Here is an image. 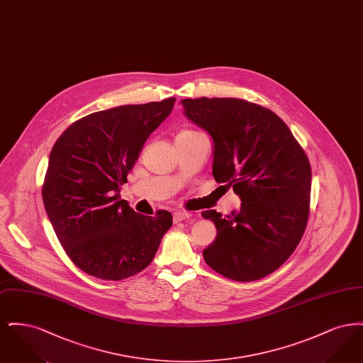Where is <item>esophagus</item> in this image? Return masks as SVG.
I'll use <instances>...</instances> for the list:
<instances>
[{
  "label": "esophagus",
  "instance_id": "34e87169",
  "mask_svg": "<svg viewBox=\"0 0 363 363\" xmlns=\"http://www.w3.org/2000/svg\"><path fill=\"white\" fill-rule=\"evenodd\" d=\"M190 216H191L190 212H186V211H178V212H175L173 215L174 223H179V222H182V220H185V219H189Z\"/></svg>",
  "mask_w": 363,
  "mask_h": 363
}]
</instances>
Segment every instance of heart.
I'll return each instance as SVG.
<instances>
[{
    "mask_svg": "<svg viewBox=\"0 0 363 363\" xmlns=\"http://www.w3.org/2000/svg\"><path fill=\"white\" fill-rule=\"evenodd\" d=\"M194 133H197V132H193V130H184V132L178 133V136H177V138H185V136H190V135H194Z\"/></svg>",
    "mask_w": 363,
    "mask_h": 363,
    "instance_id": "heart-1",
    "label": "heart"
}]
</instances>
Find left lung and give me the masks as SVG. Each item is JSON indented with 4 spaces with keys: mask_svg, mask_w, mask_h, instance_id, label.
I'll return each instance as SVG.
<instances>
[{
    "mask_svg": "<svg viewBox=\"0 0 363 363\" xmlns=\"http://www.w3.org/2000/svg\"><path fill=\"white\" fill-rule=\"evenodd\" d=\"M184 116L213 141L212 174L233 186L241 208L203 218L216 240L203 256L223 277L252 281L277 271L301 241L311 206L309 159L289 126L259 104L235 98L182 99Z\"/></svg>",
    "mask_w": 363,
    "mask_h": 363,
    "instance_id": "obj_1",
    "label": "left lung"
}]
</instances>
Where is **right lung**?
I'll return each instance as SVG.
<instances>
[{"mask_svg":"<svg viewBox=\"0 0 363 363\" xmlns=\"http://www.w3.org/2000/svg\"><path fill=\"white\" fill-rule=\"evenodd\" d=\"M175 98L125 104L73 122L49 156L42 197L57 238L86 274L122 280L155 257L173 216L135 212L120 196L144 143L173 110Z\"/></svg>","mask_w":363,"mask_h":363,"instance_id":"right-lung-1","label":"right lung"}]
</instances>
